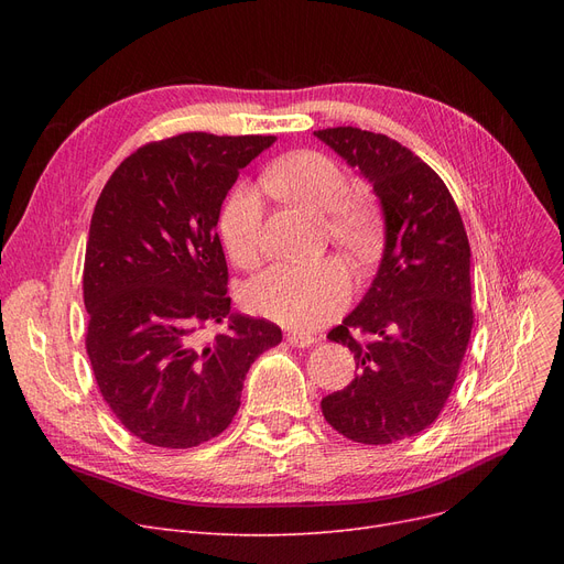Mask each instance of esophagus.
Returning <instances> with one entry per match:
<instances>
[{"label":"esophagus","mask_w":564,"mask_h":564,"mask_svg":"<svg viewBox=\"0 0 564 564\" xmlns=\"http://www.w3.org/2000/svg\"><path fill=\"white\" fill-rule=\"evenodd\" d=\"M285 340L292 345V347H311L313 343H317V338L313 334H306V332H288Z\"/></svg>","instance_id":"1"}]
</instances>
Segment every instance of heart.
Listing matches in <instances>:
<instances>
[{
  "label": "heart",
  "instance_id": "b5f03b06",
  "mask_svg": "<svg viewBox=\"0 0 564 564\" xmlns=\"http://www.w3.org/2000/svg\"><path fill=\"white\" fill-rule=\"evenodd\" d=\"M262 185L267 192L308 210H332L329 230L340 242L361 247L370 240L372 210L361 200L345 198L349 181L332 158L315 151L290 153L264 171ZM219 232L235 264L253 267L258 262L262 198L256 187H232L221 207ZM349 292V272L338 260L274 264L247 285L245 304L253 315L281 322L285 327L313 329L343 311Z\"/></svg>",
  "mask_w": 564,
  "mask_h": 564
}]
</instances>
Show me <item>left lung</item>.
Segmentation results:
<instances>
[{
  "instance_id": "left-lung-1",
  "label": "left lung",
  "mask_w": 564,
  "mask_h": 564,
  "mask_svg": "<svg viewBox=\"0 0 564 564\" xmlns=\"http://www.w3.org/2000/svg\"><path fill=\"white\" fill-rule=\"evenodd\" d=\"M372 185L383 217L377 274L329 340L359 375L322 398L343 436L387 446L427 430L446 404L473 329L470 247L441 177L409 148L361 128L313 132Z\"/></svg>"
}]
</instances>
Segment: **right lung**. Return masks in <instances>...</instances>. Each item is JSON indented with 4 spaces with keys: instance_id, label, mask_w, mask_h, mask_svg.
I'll list each match as a JSON object with an SVG mask.
<instances>
[{
    "instance_id": "add662e5",
    "label": "right lung",
    "mask_w": 564,
    "mask_h": 564,
    "mask_svg": "<svg viewBox=\"0 0 564 564\" xmlns=\"http://www.w3.org/2000/svg\"><path fill=\"white\" fill-rule=\"evenodd\" d=\"M276 137L185 132L148 143L107 181L84 260L86 351L121 425L160 448L219 436L245 377L281 343L274 322L230 313L221 203ZM229 332L205 344L207 323Z\"/></svg>"
}]
</instances>
